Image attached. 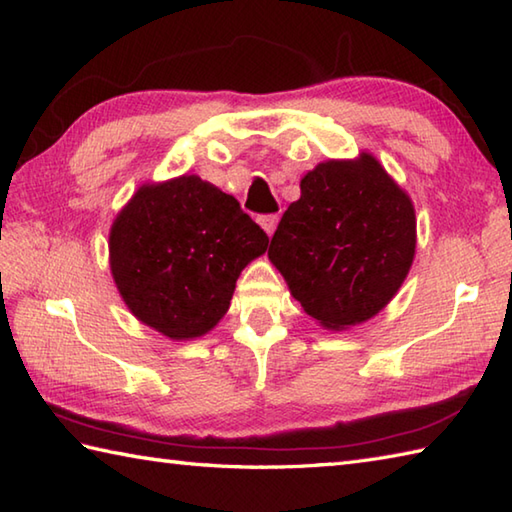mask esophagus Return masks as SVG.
I'll return each instance as SVG.
<instances>
[{
    "label": "esophagus",
    "instance_id": "1",
    "mask_svg": "<svg viewBox=\"0 0 512 512\" xmlns=\"http://www.w3.org/2000/svg\"><path fill=\"white\" fill-rule=\"evenodd\" d=\"M277 222H279L277 215H264V217H259V226L264 228L266 235H273V233H275Z\"/></svg>",
    "mask_w": 512,
    "mask_h": 512
}]
</instances>
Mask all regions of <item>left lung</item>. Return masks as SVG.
Listing matches in <instances>:
<instances>
[{"instance_id": "1", "label": "left lung", "mask_w": 512, "mask_h": 512, "mask_svg": "<svg viewBox=\"0 0 512 512\" xmlns=\"http://www.w3.org/2000/svg\"><path fill=\"white\" fill-rule=\"evenodd\" d=\"M270 239L268 259L325 330L365 323L396 297L416 255V211L405 189L361 151L301 178Z\"/></svg>"}]
</instances>
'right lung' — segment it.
<instances>
[{"mask_svg": "<svg viewBox=\"0 0 512 512\" xmlns=\"http://www.w3.org/2000/svg\"><path fill=\"white\" fill-rule=\"evenodd\" d=\"M268 235L200 176L147 182L110 228V270L134 317L171 341L211 332Z\"/></svg>", "mask_w": 512, "mask_h": 512, "instance_id": "right-lung-1", "label": "right lung"}]
</instances>
